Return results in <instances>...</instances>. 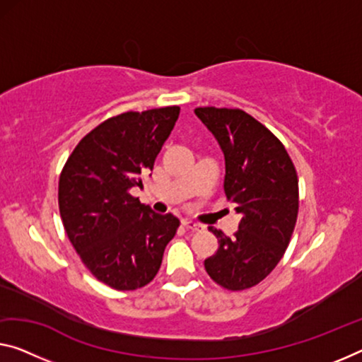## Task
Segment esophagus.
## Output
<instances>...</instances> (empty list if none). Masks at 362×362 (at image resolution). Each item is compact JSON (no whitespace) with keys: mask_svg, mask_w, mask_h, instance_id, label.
<instances>
[{"mask_svg":"<svg viewBox=\"0 0 362 362\" xmlns=\"http://www.w3.org/2000/svg\"><path fill=\"white\" fill-rule=\"evenodd\" d=\"M182 225H185L187 230H191V231L202 230V225L197 223V221H192V220H185V221H182Z\"/></svg>","mask_w":362,"mask_h":362,"instance_id":"1","label":"esophagus"}]
</instances>
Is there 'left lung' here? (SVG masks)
Here are the masks:
<instances>
[{
    "label": "left lung",
    "mask_w": 362,
    "mask_h": 362,
    "mask_svg": "<svg viewBox=\"0 0 362 362\" xmlns=\"http://www.w3.org/2000/svg\"><path fill=\"white\" fill-rule=\"evenodd\" d=\"M225 155V194L241 215L235 236L216 228L218 249L205 270L230 291L252 288L285 254L298 218V175L290 155L257 119L239 108H196Z\"/></svg>",
    "instance_id": "1"
}]
</instances>
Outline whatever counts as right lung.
<instances>
[{"label":"right lung","mask_w":362,"mask_h":362,"mask_svg":"<svg viewBox=\"0 0 362 362\" xmlns=\"http://www.w3.org/2000/svg\"><path fill=\"white\" fill-rule=\"evenodd\" d=\"M177 116L180 107L113 116L77 144L61 171L66 235L90 274L113 290L152 281L180 226L175 215L155 214L129 194L153 170Z\"/></svg>","instance_id":"right-lung-1"}]
</instances>
